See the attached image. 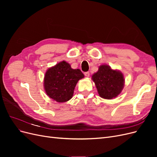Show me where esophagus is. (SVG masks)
Wrapping results in <instances>:
<instances>
[{"instance_id":"esophagus-1","label":"esophagus","mask_w":157,"mask_h":157,"mask_svg":"<svg viewBox=\"0 0 157 157\" xmlns=\"http://www.w3.org/2000/svg\"><path fill=\"white\" fill-rule=\"evenodd\" d=\"M84 75L86 76V77H88L89 76H90V73H89V72H85V73H84Z\"/></svg>"}]
</instances>
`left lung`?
<instances>
[{
	"label": "left lung",
	"mask_w": 157,
	"mask_h": 157,
	"mask_svg": "<svg viewBox=\"0 0 157 157\" xmlns=\"http://www.w3.org/2000/svg\"><path fill=\"white\" fill-rule=\"evenodd\" d=\"M99 96L111 99L119 95L124 86V75L120 71L113 70L110 66L101 65L92 77Z\"/></svg>",
	"instance_id": "left-lung-1"
}]
</instances>
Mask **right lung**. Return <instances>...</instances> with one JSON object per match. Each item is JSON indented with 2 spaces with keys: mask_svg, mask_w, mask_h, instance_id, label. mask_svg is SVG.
Listing matches in <instances>:
<instances>
[{
  "mask_svg": "<svg viewBox=\"0 0 157 157\" xmlns=\"http://www.w3.org/2000/svg\"><path fill=\"white\" fill-rule=\"evenodd\" d=\"M84 77L80 69H73L69 63L62 61L46 71L44 78L45 92L54 101H67L72 98L78 80Z\"/></svg>",
  "mask_w": 157,
  "mask_h": 157,
  "instance_id": "obj_1",
  "label": "right lung"
}]
</instances>
